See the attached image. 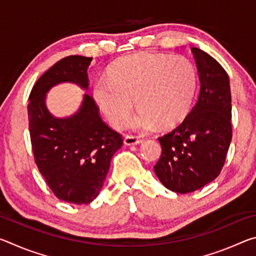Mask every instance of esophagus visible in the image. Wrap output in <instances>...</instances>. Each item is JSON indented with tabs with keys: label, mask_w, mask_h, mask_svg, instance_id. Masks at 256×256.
I'll return each instance as SVG.
<instances>
[{
	"label": "esophagus",
	"mask_w": 256,
	"mask_h": 256,
	"mask_svg": "<svg viewBox=\"0 0 256 256\" xmlns=\"http://www.w3.org/2000/svg\"><path fill=\"white\" fill-rule=\"evenodd\" d=\"M142 142V138L138 136H128L124 138V144L126 146H136V144H140Z\"/></svg>",
	"instance_id": "34e87169"
}]
</instances>
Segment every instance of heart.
I'll return each instance as SVG.
<instances>
[{"mask_svg":"<svg viewBox=\"0 0 256 256\" xmlns=\"http://www.w3.org/2000/svg\"><path fill=\"white\" fill-rule=\"evenodd\" d=\"M196 86V73L184 56L136 53L118 60L108 78L98 79L94 97L112 126L122 128L134 110L130 126L150 131L170 128L184 118Z\"/></svg>","mask_w":256,"mask_h":256,"instance_id":"1","label":"heart"}]
</instances>
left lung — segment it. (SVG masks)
Instances as JSON below:
<instances>
[{
  "label": "left lung",
  "mask_w": 256,
  "mask_h": 256,
  "mask_svg": "<svg viewBox=\"0 0 256 256\" xmlns=\"http://www.w3.org/2000/svg\"><path fill=\"white\" fill-rule=\"evenodd\" d=\"M201 88L196 105L172 132L158 138L162 156L154 167L164 188L185 194L218 177L232 136V94L224 68L192 47Z\"/></svg>",
  "instance_id": "left-lung-1"
}]
</instances>
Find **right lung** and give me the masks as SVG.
Wrapping results in <instances>:
<instances>
[{"mask_svg":"<svg viewBox=\"0 0 256 256\" xmlns=\"http://www.w3.org/2000/svg\"><path fill=\"white\" fill-rule=\"evenodd\" d=\"M92 60L71 55L58 60L34 84L28 104L34 162L56 198L74 204L98 196L123 138L102 122L92 94H84L79 110L66 118L52 115L45 100L50 89L62 82L88 89Z\"/></svg>","mask_w":256,"mask_h":256,"instance_id":"1","label":"right lung"}]
</instances>
